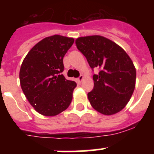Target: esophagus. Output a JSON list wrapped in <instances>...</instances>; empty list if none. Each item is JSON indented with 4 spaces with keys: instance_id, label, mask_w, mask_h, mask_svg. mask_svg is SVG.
Returning <instances> with one entry per match:
<instances>
[{
    "instance_id": "1",
    "label": "esophagus",
    "mask_w": 154,
    "mask_h": 154,
    "mask_svg": "<svg viewBox=\"0 0 154 154\" xmlns=\"http://www.w3.org/2000/svg\"><path fill=\"white\" fill-rule=\"evenodd\" d=\"M83 79H84V76L82 75H80L79 77V78H78V82H80V83H81V82L82 81V80H83Z\"/></svg>"
}]
</instances>
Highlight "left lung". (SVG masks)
<instances>
[{"label": "left lung", "mask_w": 154, "mask_h": 154, "mask_svg": "<svg viewBox=\"0 0 154 154\" xmlns=\"http://www.w3.org/2000/svg\"><path fill=\"white\" fill-rule=\"evenodd\" d=\"M75 44L89 66L99 69L93 75V89L88 93L91 106L103 115L119 112L135 89L137 73L131 58L116 43L100 35L80 37Z\"/></svg>", "instance_id": "1"}]
</instances>
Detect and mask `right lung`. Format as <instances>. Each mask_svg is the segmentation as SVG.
I'll list each match as a JSON object with an SVG mask.
<instances>
[{"label": "right lung", "mask_w": 154, "mask_h": 154, "mask_svg": "<svg viewBox=\"0 0 154 154\" xmlns=\"http://www.w3.org/2000/svg\"><path fill=\"white\" fill-rule=\"evenodd\" d=\"M73 43V38L47 37L37 43L23 60L19 73L21 89L42 115H58L72 102L76 83L66 79L62 72L63 58Z\"/></svg>", "instance_id": "obj_1"}]
</instances>
